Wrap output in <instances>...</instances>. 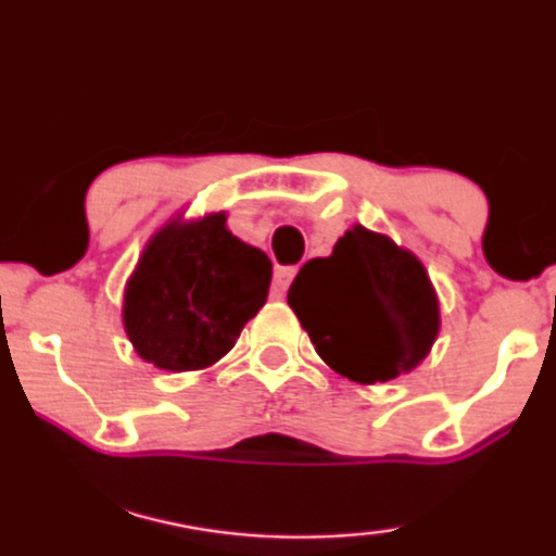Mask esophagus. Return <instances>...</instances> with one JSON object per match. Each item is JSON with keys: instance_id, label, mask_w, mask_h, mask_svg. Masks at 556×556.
Wrapping results in <instances>:
<instances>
[{"instance_id": "obj_1", "label": "esophagus", "mask_w": 556, "mask_h": 556, "mask_svg": "<svg viewBox=\"0 0 556 556\" xmlns=\"http://www.w3.org/2000/svg\"><path fill=\"white\" fill-rule=\"evenodd\" d=\"M295 276V265H288V268H278L276 270V278H273V293L278 295V299H283L288 286H291V280Z\"/></svg>"}]
</instances>
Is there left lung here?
Wrapping results in <instances>:
<instances>
[{"instance_id":"obj_1","label":"left lung","mask_w":556,"mask_h":556,"mask_svg":"<svg viewBox=\"0 0 556 556\" xmlns=\"http://www.w3.org/2000/svg\"><path fill=\"white\" fill-rule=\"evenodd\" d=\"M288 306L331 370L372 386L410 372L439 334V299L424 263L391 237L350 227L288 288Z\"/></svg>"}]
</instances>
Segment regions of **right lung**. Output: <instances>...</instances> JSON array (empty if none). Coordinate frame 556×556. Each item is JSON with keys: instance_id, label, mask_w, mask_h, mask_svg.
<instances>
[{"instance_id": "obj_1", "label": "right lung", "mask_w": 556, "mask_h": 556, "mask_svg": "<svg viewBox=\"0 0 556 556\" xmlns=\"http://www.w3.org/2000/svg\"><path fill=\"white\" fill-rule=\"evenodd\" d=\"M273 265L227 229V214L173 219L150 237L125 286L122 321L161 370L212 367L268 299Z\"/></svg>"}]
</instances>
